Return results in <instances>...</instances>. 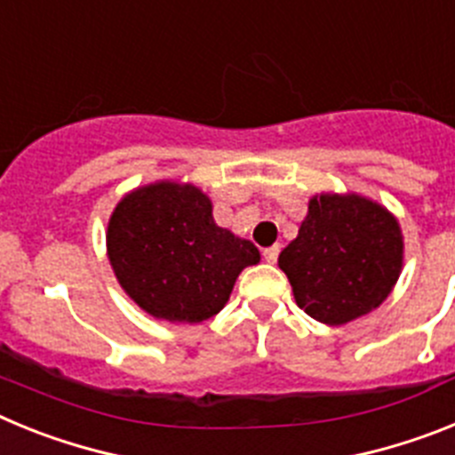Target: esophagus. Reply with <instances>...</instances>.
Returning <instances> with one entry per match:
<instances>
[{
	"instance_id": "esophagus-1",
	"label": "esophagus",
	"mask_w": 455,
	"mask_h": 455,
	"mask_svg": "<svg viewBox=\"0 0 455 455\" xmlns=\"http://www.w3.org/2000/svg\"><path fill=\"white\" fill-rule=\"evenodd\" d=\"M277 255H280V246H271V248H267V251H264V259H267L268 264H275L277 262Z\"/></svg>"
}]
</instances>
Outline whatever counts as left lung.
<instances>
[{
	"label": "left lung",
	"instance_id": "8db88e82",
	"mask_svg": "<svg viewBox=\"0 0 455 455\" xmlns=\"http://www.w3.org/2000/svg\"><path fill=\"white\" fill-rule=\"evenodd\" d=\"M403 239L387 209L360 196L309 200L299 236L280 252L300 309L341 325L387 299L399 280Z\"/></svg>",
	"mask_w": 455,
	"mask_h": 455
}]
</instances>
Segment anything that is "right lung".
<instances>
[{
	"label": "right lung",
	"instance_id": "right-lung-1",
	"mask_svg": "<svg viewBox=\"0 0 455 455\" xmlns=\"http://www.w3.org/2000/svg\"><path fill=\"white\" fill-rule=\"evenodd\" d=\"M108 259L118 283L156 319L200 323L219 315L235 280L259 251L214 223L191 184L159 182L124 196L108 220Z\"/></svg>",
	"mask_w": 455,
	"mask_h": 455
}]
</instances>
